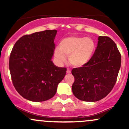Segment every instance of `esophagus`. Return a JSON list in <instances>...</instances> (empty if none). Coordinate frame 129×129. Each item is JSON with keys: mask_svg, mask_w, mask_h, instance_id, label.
<instances>
[{"mask_svg": "<svg viewBox=\"0 0 129 129\" xmlns=\"http://www.w3.org/2000/svg\"><path fill=\"white\" fill-rule=\"evenodd\" d=\"M67 74H71V70L69 69H67Z\"/></svg>", "mask_w": 129, "mask_h": 129, "instance_id": "1", "label": "esophagus"}]
</instances>
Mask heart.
I'll return each mask as SVG.
<instances>
[{
	"instance_id": "heart-1",
	"label": "heart",
	"mask_w": 129,
	"mask_h": 129,
	"mask_svg": "<svg viewBox=\"0 0 129 129\" xmlns=\"http://www.w3.org/2000/svg\"><path fill=\"white\" fill-rule=\"evenodd\" d=\"M95 49V43L92 39L72 36L61 40L60 47L55 49L54 55L61 63L65 62L66 55H69V60L72 66L81 67L90 60Z\"/></svg>"
}]
</instances>
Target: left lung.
Here are the masks:
<instances>
[{
    "label": "left lung",
    "instance_id": "left-lung-1",
    "mask_svg": "<svg viewBox=\"0 0 129 129\" xmlns=\"http://www.w3.org/2000/svg\"><path fill=\"white\" fill-rule=\"evenodd\" d=\"M121 66L116 44L108 37L99 36L93 57L85 66L72 71L75 81L73 94L85 102H97L106 97L114 87Z\"/></svg>",
    "mask_w": 129,
    "mask_h": 129
}]
</instances>
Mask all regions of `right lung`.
Masks as SVG:
<instances>
[{"instance_id":"right-lung-1","label":"right lung","mask_w":129,"mask_h":129,"mask_svg":"<svg viewBox=\"0 0 129 129\" xmlns=\"http://www.w3.org/2000/svg\"><path fill=\"white\" fill-rule=\"evenodd\" d=\"M56 30H47L20 37L9 58V70L14 87L25 99L43 102L52 98L67 69L52 61Z\"/></svg>"}]
</instances>
